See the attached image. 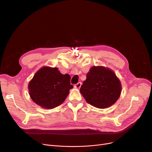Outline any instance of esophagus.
Returning <instances> with one entry per match:
<instances>
[{"label": "esophagus", "instance_id": "1", "mask_svg": "<svg viewBox=\"0 0 152 152\" xmlns=\"http://www.w3.org/2000/svg\"><path fill=\"white\" fill-rule=\"evenodd\" d=\"M81 83H80V82L77 83L76 84H75L74 86V87H75V88H76V89H79L81 87Z\"/></svg>", "mask_w": 152, "mask_h": 152}]
</instances>
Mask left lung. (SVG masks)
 <instances>
[{"label": "left lung", "instance_id": "1", "mask_svg": "<svg viewBox=\"0 0 152 152\" xmlns=\"http://www.w3.org/2000/svg\"><path fill=\"white\" fill-rule=\"evenodd\" d=\"M121 84L111 69L92 66L87 74L80 92L86 101L98 108H107L117 101L121 92Z\"/></svg>", "mask_w": 152, "mask_h": 152}]
</instances>
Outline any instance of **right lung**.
<instances>
[{
    "instance_id": "right-lung-1",
    "label": "right lung",
    "mask_w": 152,
    "mask_h": 152,
    "mask_svg": "<svg viewBox=\"0 0 152 152\" xmlns=\"http://www.w3.org/2000/svg\"><path fill=\"white\" fill-rule=\"evenodd\" d=\"M68 74H61L57 68L43 66L34 75L28 84L29 94L37 105L52 109L65 100L73 87Z\"/></svg>"
}]
</instances>
